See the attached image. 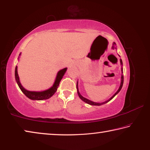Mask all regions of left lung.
Segmentation results:
<instances>
[{
	"label": "left lung",
	"instance_id": "8db88e82",
	"mask_svg": "<svg viewBox=\"0 0 150 150\" xmlns=\"http://www.w3.org/2000/svg\"><path fill=\"white\" fill-rule=\"evenodd\" d=\"M116 43L115 42H114L113 43V46H112V48L113 49H116ZM120 64H121V66H122V65H123V63H122V60H121V59H120ZM121 70H122V76H121V83H120V88H119V89L117 90V91L115 93V94L112 96L110 98V99L108 100H107V101H105V102H102V103H97V102H92V101H91V100H88V99H86V98H84L82 96V95H81L80 94V92H79V90H78V82H77V84H76V88H77V92H78V96H79V97H80V98L81 100H82V101H84V102H86V103H87V104H90V105H103V104H105V103H107V102H108L109 101H110V100H111L113 98H114L115 96H116L117 93H118L120 90H121V89H122V86H123V83H124V75H123V68L122 67V68H121Z\"/></svg>",
	"mask_w": 150,
	"mask_h": 150
}]
</instances>
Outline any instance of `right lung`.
I'll return each mask as SVG.
<instances>
[{
  "mask_svg": "<svg viewBox=\"0 0 150 150\" xmlns=\"http://www.w3.org/2000/svg\"><path fill=\"white\" fill-rule=\"evenodd\" d=\"M21 55L20 54L19 56ZM66 70H67V68H64L62 70H60L57 74V76H56L55 82L54 83V84L52 87L49 89L45 90V91L42 92H34V91H28V90H26L25 88H24L23 86L21 85V82H20L19 80V77L18 74V72H17V66L15 68V79L18 84L20 89L21 90V91L23 92L24 95L30 98L31 100H46L52 97V96L54 94V93L57 90V88L60 84V80H62L63 76L64 75Z\"/></svg>",
  "mask_w": 150,
  "mask_h": 150,
  "instance_id": "1",
  "label": "right lung"
}]
</instances>
